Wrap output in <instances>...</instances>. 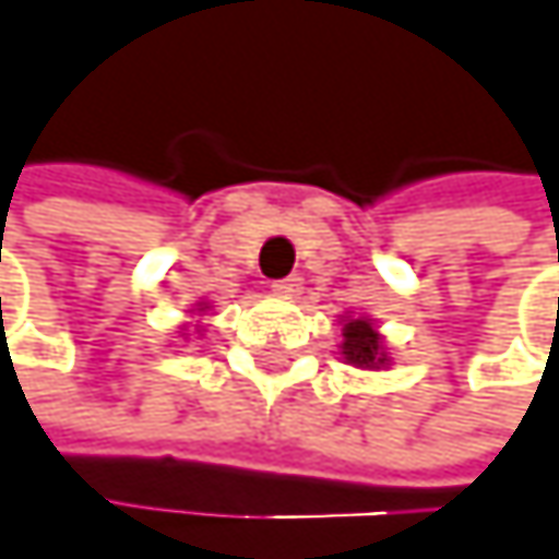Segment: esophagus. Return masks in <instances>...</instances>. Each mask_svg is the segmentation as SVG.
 Wrapping results in <instances>:
<instances>
[{
	"label": "esophagus",
	"instance_id": "esophagus-1",
	"mask_svg": "<svg viewBox=\"0 0 559 559\" xmlns=\"http://www.w3.org/2000/svg\"><path fill=\"white\" fill-rule=\"evenodd\" d=\"M271 292H274L277 298H298V295H301V277H298V274L282 277V282H274V285H271Z\"/></svg>",
	"mask_w": 559,
	"mask_h": 559
}]
</instances>
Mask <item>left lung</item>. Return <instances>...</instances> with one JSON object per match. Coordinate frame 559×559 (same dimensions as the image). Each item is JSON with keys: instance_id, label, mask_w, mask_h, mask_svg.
I'll list each match as a JSON object with an SVG mask.
<instances>
[{"instance_id": "8db88e82", "label": "left lung", "mask_w": 559, "mask_h": 559, "mask_svg": "<svg viewBox=\"0 0 559 559\" xmlns=\"http://www.w3.org/2000/svg\"><path fill=\"white\" fill-rule=\"evenodd\" d=\"M341 354L344 361L354 368H384L388 365V354L381 344L378 328L368 318H347L344 321V341H341Z\"/></svg>"}]
</instances>
